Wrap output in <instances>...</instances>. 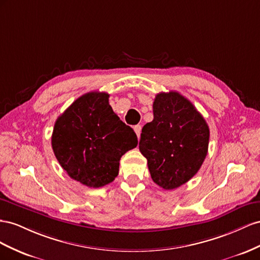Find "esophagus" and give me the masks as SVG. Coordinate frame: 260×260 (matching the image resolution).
Masks as SVG:
<instances>
[{
	"label": "esophagus",
	"mask_w": 260,
	"mask_h": 260,
	"mask_svg": "<svg viewBox=\"0 0 260 260\" xmlns=\"http://www.w3.org/2000/svg\"><path fill=\"white\" fill-rule=\"evenodd\" d=\"M134 131H135V133H136L137 137L139 138L140 133H142V125H135V126H134Z\"/></svg>",
	"instance_id": "obj_1"
}]
</instances>
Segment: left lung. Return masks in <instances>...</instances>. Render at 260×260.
Listing matches in <instances>:
<instances>
[{"mask_svg": "<svg viewBox=\"0 0 260 260\" xmlns=\"http://www.w3.org/2000/svg\"><path fill=\"white\" fill-rule=\"evenodd\" d=\"M152 108L153 120L142 129L139 150L152 181L174 189L202 167L208 152L209 127L192 103L176 91L158 93Z\"/></svg>", "mask_w": 260, "mask_h": 260, "instance_id": "left-lung-1", "label": "left lung"}]
</instances>
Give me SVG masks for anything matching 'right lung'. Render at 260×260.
<instances>
[{"label": "right lung", "instance_id": "right-lung-1", "mask_svg": "<svg viewBox=\"0 0 260 260\" xmlns=\"http://www.w3.org/2000/svg\"><path fill=\"white\" fill-rule=\"evenodd\" d=\"M137 136L109 105V93L92 91L74 101L57 117L52 149L68 174L88 187L113 182L122 155L137 146Z\"/></svg>", "mask_w": 260, "mask_h": 260}]
</instances>
